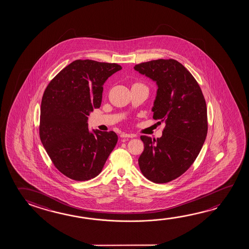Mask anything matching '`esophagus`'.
Returning <instances> with one entry per match:
<instances>
[{
    "label": "esophagus",
    "instance_id": "esophagus-1",
    "mask_svg": "<svg viewBox=\"0 0 249 249\" xmlns=\"http://www.w3.org/2000/svg\"><path fill=\"white\" fill-rule=\"evenodd\" d=\"M135 135L133 134H126V133H123L121 134V137L122 138H134Z\"/></svg>",
    "mask_w": 249,
    "mask_h": 249
}]
</instances>
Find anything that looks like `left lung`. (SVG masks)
<instances>
[{"instance_id": "obj_1", "label": "left lung", "mask_w": 249, "mask_h": 249, "mask_svg": "<svg viewBox=\"0 0 249 249\" xmlns=\"http://www.w3.org/2000/svg\"><path fill=\"white\" fill-rule=\"evenodd\" d=\"M135 71L157 85L153 118L165 122L160 138L142 135L140 169L155 183H167L188 170L208 133L207 106L200 86L182 64L169 60L140 63Z\"/></svg>"}]
</instances>
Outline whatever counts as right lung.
Returning <instances> with one entry per match:
<instances>
[{
  "label": "right lung",
  "mask_w": 249,
  "mask_h": 249,
  "mask_svg": "<svg viewBox=\"0 0 249 249\" xmlns=\"http://www.w3.org/2000/svg\"><path fill=\"white\" fill-rule=\"evenodd\" d=\"M121 70L116 63L76 60L46 89L40 138L53 165L70 179L85 181L98 176L117 143L114 131H90L88 116L101 106L104 83Z\"/></svg>",
  "instance_id": "obj_1"
}]
</instances>
